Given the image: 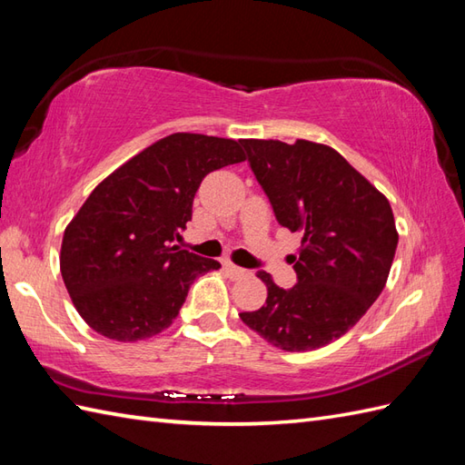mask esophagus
I'll list each match as a JSON object with an SVG mask.
<instances>
[{"label":"esophagus","mask_w":465,"mask_h":465,"mask_svg":"<svg viewBox=\"0 0 465 465\" xmlns=\"http://www.w3.org/2000/svg\"><path fill=\"white\" fill-rule=\"evenodd\" d=\"M224 268H226V271H229V274H231L232 278H244V276H249V274H251L249 271H244V268L232 264L231 261H226V262H224Z\"/></svg>","instance_id":"34e87169"}]
</instances>
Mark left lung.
Listing matches in <instances>:
<instances>
[{
    "mask_svg": "<svg viewBox=\"0 0 465 465\" xmlns=\"http://www.w3.org/2000/svg\"><path fill=\"white\" fill-rule=\"evenodd\" d=\"M276 221L302 232L292 256L298 282L284 291L268 272L266 302L241 320L286 352L322 348L346 334L384 291L398 246L388 199L322 143L242 139Z\"/></svg>",
    "mask_w": 465,
    "mask_h": 465,
    "instance_id": "8db88e82",
    "label": "left lung"
}]
</instances>
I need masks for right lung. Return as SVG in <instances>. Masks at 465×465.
Returning <instances> with one entry per match:
<instances>
[{"instance_id":"right-lung-1","label":"right lung","mask_w":465,"mask_h":465,"mask_svg":"<svg viewBox=\"0 0 465 465\" xmlns=\"http://www.w3.org/2000/svg\"><path fill=\"white\" fill-rule=\"evenodd\" d=\"M241 141L173 133L103 179L65 226L59 266L97 334L137 342L177 318L197 276L221 262L181 251L193 199L211 171L242 163Z\"/></svg>"}]
</instances>
